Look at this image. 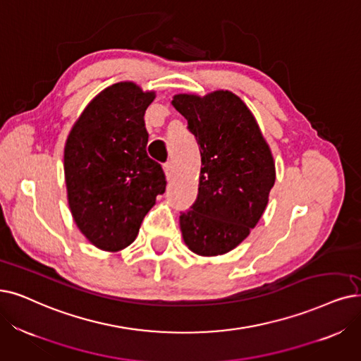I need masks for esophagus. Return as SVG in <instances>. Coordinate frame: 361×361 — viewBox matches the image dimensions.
Returning a JSON list of instances; mask_svg holds the SVG:
<instances>
[{
    "label": "esophagus",
    "instance_id": "1",
    "mask_svg": "<svg viewBox=\"0 0 361 361\" xmlns=\"http://www.w3.org/2000/svg\"><path fill=\"white\" fill-rule=\"evenodd\" d=\"M164 173H166L167 180H170V179L173 178V175H175V169H173V164H171V163L164 164Z\"/></svg>",
    "mask_w": 361,
    "mask_h": 361
}]
</instances>
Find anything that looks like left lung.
Segmentation results:
<instances>
[{"label":"left lung","instance_id":"left-lung-1","mask_svg":"<svg viewBox=\"0 0 361 361\" xmlns=\"http://www.w3.org/2000/svg\"><path fill=\"white\" fill-rule=\"evenodd\" d=\"M201 154L198 195L179 224L190 250L218 256L235 249L261 219L276 182V163L253 114L228 90L176 94Z\"/></svg>","mask_w":361,"mask_h":361}]
</instances>
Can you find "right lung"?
Wrapping results in <instances>:
<instances>
[{"label":"right lung","instance_id":"add662e5","mask_svg":"<svg viewBox=\"0 0 361 361\" xmlns=\"http://www.w3.org/2000/svg\"><path fill=\"white\" fill-rule=\"evenodd\" d=\"M155 92L124 81L100 92L72 126L65 143L68 204L93 246L120 252L135 241L157 195L166 191L161 166L147 154V108Z\"/></svg>","mask_w":361,"mask_h":361}]
</instances>
